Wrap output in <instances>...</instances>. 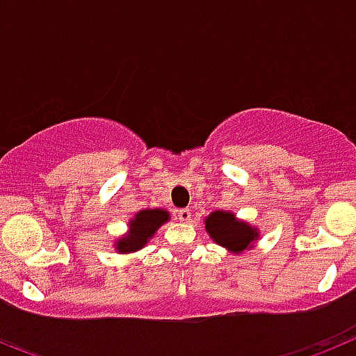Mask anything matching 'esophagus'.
Segmentation results:
<instances>
[{
  "instance_id": "1",
  "label": "esophagus",
  "mask_w": 356,
  "mask_h": 356,
  "mask_svg": "<svg viewBox=\"0 0 356 356\" xmlns=\"http://www.w3.org/2000/svg\"><path fill=\"white\" fill-rule=\"evenodd\" d=\"M178 219L181 222H191L193 221V210L191 209H180L178 210Z\"/></svg>"
}]
</instances>
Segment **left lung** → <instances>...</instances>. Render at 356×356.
Segmentation results:
<instances>
[{"label":"left lung","instance_id":"1","mask_svg":"<svg viewBox=\"0 0 356 356\" xmlns=\"http://www.w3.org/2000/svg\"><path fill=\"white\" fill-rule=\"evenodd\" d=\"M205 228L217 244H221L232 251H238V253L246 250L251 241H254V237H257V232L251 226L237 221L234 213L228 212L210 213L205 219Z\"/></svg>","mask_w":356,"mask_h":356}]
</instances>
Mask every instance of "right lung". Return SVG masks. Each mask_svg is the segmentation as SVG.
<instances>
[{
    "label": "right lung",
    "mask_w": 356,
    "mask_h": 356,
    "mask_svg": "<svg viewBox=\"0 0 356 356\" xmlns=\"http://www.w3.org/2000/svg\"><path fill=\"white\" fill-rule=\"evenodd\" d=\"M168 219L169 213L165 210H140L135 216L134 221L130 222V234L118 242V250L121 253H130V251L140 250L147 242V238L155 234L159 226H162Z\"/></svg>",
    "instance_id": "1"
}]
</instances>
